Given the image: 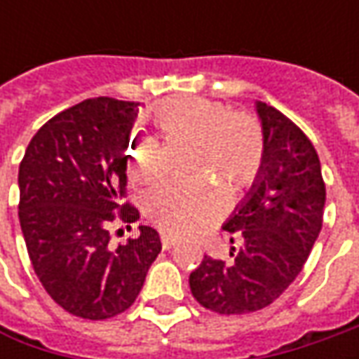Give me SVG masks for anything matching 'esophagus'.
<instances>
[{"label": "esophagus", "instance_id": "1", "mask_svg": "<svg viewBox=\"0 0 359 359\" xmlns=\"http://www.w3.org/2000/svg\"><path fill=\"white\" fill-rule=\"evenodd\" d=\"M177 243V238H173L170 233H161V245H163V250H170Z\"/></svg>", "mask_w": 359, "mask_h": 359}]
</instances>
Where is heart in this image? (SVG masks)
Instances as JSON below:
<instances>
[{
    "mask_svg": "<svg viewBox=\"0 0 359 359\" xmlns=\"http://www.w3.org/2000/svg\"><path fill=\"white\" fill-rule=\"evenodd\" d=\"M151 121L168 140L191 142L189 165L210 168L233 189L252 186L259 175L266 142L259 123L231 114L228 105L180 95L156 105ZM128 172L133 180L151 182L163 172L161 147L154 137H135L128 147ZM145 210L175 236L208 228L226 210V191L208 177L200 182H168L145 196Z\"/></svg>",
    "mask_w": 359,
    "mask_h": 359,
    "instance_id": "b5f03b06",
    "label": "heart"
}]
</instances>
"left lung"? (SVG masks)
I'll list each match as a JSON object with an SVG mask.
<instances>
[{
	"mask_svg": "<svg viewBox=\"0 0 359 359\" xmlns=\"http://www.w3.org/2000/svg\"><path fill=\"white\" fill-rule=\"evenodd\" d=\"M266 156L259 175L222 228L231 262L203 255L189 287L203 308L250 313L282 296L302 271L324 219L320 158L306 133L276 107L255 102Z\"/></svg>",
	"mask_w": 359,
	"mask_h": 359,
	"instance_id": "1",
	"label": "left lung"
}]
</instances>
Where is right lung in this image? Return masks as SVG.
Wrapping results in <instances>:
<instances>
[{
    "instance_id": "add662e5",
    "label": "right lung",
    "mask_w": 359,
    "mask_h": 359,
    "mask_svg": "<svg viewBox=\"0 0 359 359\" xmlns=\"http://www.w3.org/2000/svg\"><path fill=\"white\" fill-rule=\"evenodd\" d=\"M137 104L86 100L51 118L20 163V224L35 273L63 310L86 320L126 311L161 252L159 233L109 243L114 222L140 212L126 203L130 133Z\"/></svg>"
}]
</instances>
